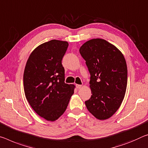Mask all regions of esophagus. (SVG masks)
I'll return each instance as SVG.
<instances>
[{"instance_id": "obj_1", "label": "esophagus", "mask_w": 148, "mask_h": 148, "mask_svg": "<svg viewBox=\"0 0 148 148\" xmlns=\"http://www.w3.org/2000/svg\"><path fill=\"white\" fill-rule=\"evenodd\" d=\"M76 88H77V89H80L81 88H82V85H79V84H76Z\"/></svg>"}]
</instances>
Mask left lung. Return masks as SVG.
Masks as SVG:
<instances>
[{"instance_id":"1","label":"left lung","mask_w":148,"mask_h":148,"mask_svg":"<svg viewBox=\"0 0 148 148\" xmlns=\"http://www.w3.org/2000/svg\"><path fill=\"white\" fill-rule=\"evenodd\" d=\"M90 73L92 95L86 101L87 109L99 120L115 113L125 97L127 66L120 51L105 39H93L79 48Z\"/></svg>"}]
</instances>
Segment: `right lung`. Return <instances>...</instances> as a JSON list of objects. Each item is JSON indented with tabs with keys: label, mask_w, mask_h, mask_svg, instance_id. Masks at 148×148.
<instances>
[{
	"label": "right lung",
	"mask_w": 148,
	"mask_h": 148,
	"mask_svg": "<svg viewBox=\"0 0 148 148\" xmlns=\"http://www.w3.org/2000/svg\"><path fill=\"white\" fill-rule=\"evenodd\" d=\"M67 41L53 39L39 45L28 58L23 73L25 97L32 109L49 121L64 113L75 86L64 82L62 60Z\"/></svg>",
	"instance_id": "1"
}]
</instances>
